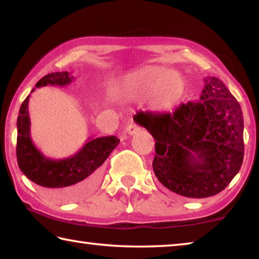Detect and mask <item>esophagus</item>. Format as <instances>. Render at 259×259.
I'll return each instance as SVG.
<instances>
[{
    "label": "esophagus",
    "mask_w": 259,
    "mask_h": 259,
    "mask_svg": "<svg viewBox=\"0 0 259 259\" xmlns=\"http://www.w3.org/2000/svg\"><path fill=\"white\" fill-rule=\"evenodd\" d=\"M126 133H128L129 135H135V134H137L138 131L140 130V128L138 125H136L135 123H130V124H128V126H126Z\"/></svg>",
    "instance_id": "obj_1"
}]
</instances>
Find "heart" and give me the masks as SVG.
Segmentation results:
<instances>
[{"label":"heart","mask_w":259,"mask_h":259,"mask_svg":"<svg viewBox=\"0 0 259 259\" xmlns=\"http://www.w3.org/2000/svg\"><path fill=\"white\" fill-rule=\"evenodd\" d=\"M122 94L128 99L147 97L152 109L166 112L181 103L185 94V81L177 72L150 65L125 76L122 83Z\"/></svg>","instance_id":"heart-1"}]
</instances>
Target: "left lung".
<instances>
[{"mask_svg": "<svg viewBox=\"0 0 259 259\" xmlns=\"http://www.w3.org/2000/svg\"><path fill=\"white\" fill-rule=\"evenodd\" d=\"M137 119L156 140V178L179 195H216L242 165V111L217 77L204 78L198 103L182 104L174 113L139 112Z\"/></svg>", "mask_w": 259, "mask_h": 259, "instance_id": "left-lung-1", "label": "left lung"}]
</instances>
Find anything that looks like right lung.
Wrapping results in <instances>:
<instances>
[{"label":"right lung","mask_w":259,"mask_h":259,"mask_svg":"<svg viewBox=\"0 0 259 259\" xmlns=\"http://www.w3.org/2000/svg\"><path fill=\"white\" fill-rule=\"evenodd\" d=\"M73 80L71 73L56 72L43 76L35 87H64ZM28 100L29 96L21 104L17 119V161L20 170L33 183L49 190L52 198L59 202H69L88 195L97 186L102 164L120 139L115 136L90 138L76 154L66 159H50L34 145L30 137Z\"/></svg>","instance_id":"right-lung-1"}]
</instances>
